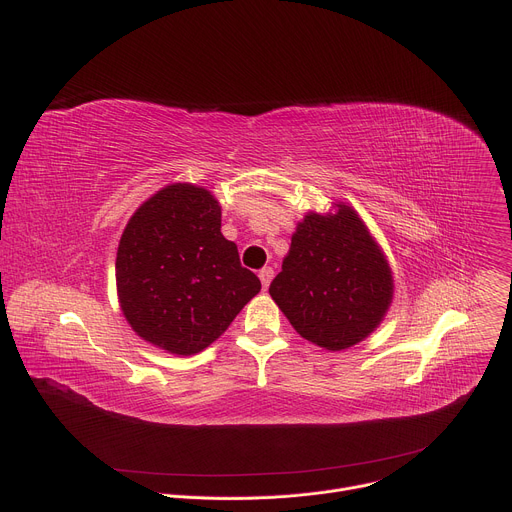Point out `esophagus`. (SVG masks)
<instances>
[{"mask_svg": "<svg viewBox=\"0 0 512 512\" xmlns=\"http://www.w3.org/2000/svg\"><path fill=\"white\" fill-rule=\"evenodd\" d=\"M259 279H261L263 287L267 289L269 283H271V279H273V267H263V269L259 271Z\"/></svg>", "mask_w": 512, "mask_h": 512, "instance_id": "obj_1", "label": "esophagus"}]
</instances>
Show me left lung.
I'll return each mask as SVG.
<instances>
[{"label":"left lung","mask_w":512,"mask_h":512,"mask_svg":"<svg viewBox=\"0 0 512 512\" xmlns=\"http://www.w3.org/2000/svg\"><path fill=\"white\" fill-rule=\"evenodd\" d=\"M269 294L296 332L344 350L367 338L393 300L391 267L356 210L308 212L291 237Z\"/></svg>","instance_id":"left-lung-1"}]
</instances>
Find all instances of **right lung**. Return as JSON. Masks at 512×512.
Returning <instances> with one entry per match:
<instances>
[{"instance_id":"1","label":"right lung","mask_w":512,"mask_h":512,"mask_svg":"<svg viewBox=\"0 0 512 512\" xmlns=\"http://www.w3.org/2000/svg\"><path fill=\"white\" fill-rule=\"evenodd\" d=\"M117 296L143 340L190 356L221 336L261 289L204 188L170 184L129 218L115 261Z\"/></svg>"}]
</instances>
